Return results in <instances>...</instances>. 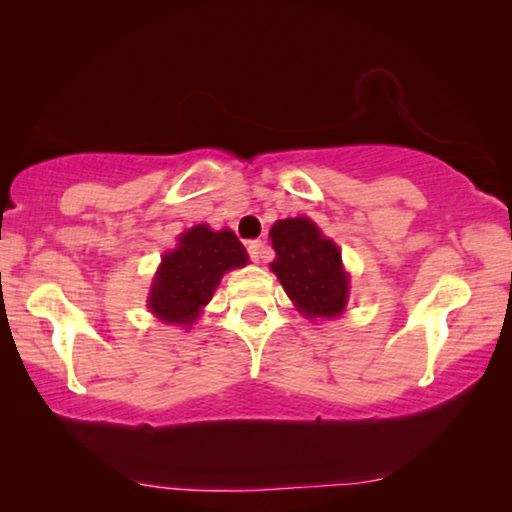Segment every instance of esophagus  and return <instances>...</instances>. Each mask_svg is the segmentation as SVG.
I'll use <instances>...</instances> for the list:
<instances>
[{
  "label": "esophagus",
  "instance_id": "34e87169",
  "mask_svg": "<svg viewBox=\"0 0 512 512\" xmlns=\"http://www.w3.org/2000/svg\"><path fill=\"white\" fill-rule=\"evenodd\" d=\"M266 253H268V250H266L264 241L255 239V241H250V244H248V255H250V259H253V262H259V259H264Z\"/></svg>",
  "mask_w": 512,
  "mask_h": 512
}]
</instances>
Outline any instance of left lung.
<instances>
[{
  "label": "left lung",
  "instance_id": "obj_1",
  "mask_svg": "<svg viewBox=\"0 0 512 512\" xmlns=\"http://www.w3.org/2000/svg\"><path fill=\"white\" fill-rule=\"evenodd\" d=\"M275 259L271 271L307 318H336L350 296V275L341 262V250L323 237L307 216L275 221L271 228Z\"/></svg>",
  "mask_w": 512,
  "mask_h": 512
}]
</instances>
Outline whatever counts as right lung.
Segmentation results:
<instances>
[{
    "label": "right lung",
    "instance_id": "add662e5",
    "mask_svg": "<svg viewBox=\"0 0 512 512\" xmlns=\"http://www.w3.org/2000/svg\"><path fill=\"white\" fill-rule=\"evenodd\" d=\"M164 253L149 293V309L162 323L189 329L212 300L225 271L248 264V253L232 230L194 225Z\"/></svg>",
    "mask_w": 512,
    "mask_h": 512
}]
</instances>
